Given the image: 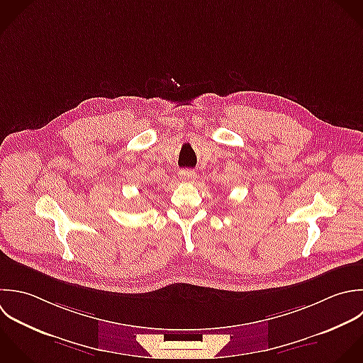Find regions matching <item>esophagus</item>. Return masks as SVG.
Masks as SVG:
<instances>
[{
    "label": "esophagus",
    "mask_w": 363,
    "mask_h": 363,
    "mask_svg": "<svg viewBox=\"0 0 363 363\" xmlns=\"http://www.w3.org/2000/svg\"><path fill=\"white\" fill-rule=\"evenodd\" d=\"M179 175L184 182H192L196 179V174L194 171H181Z\"/></svg>",
    "instance_id": "1"
}]
</instances>
